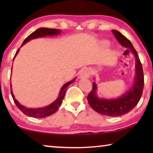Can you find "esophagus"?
Masks as SVG:
<instances>
[{
	"label": "esophagus",
	"mask_w": 153,
	"mask_h": 153,
	"mask_svg": "<svg viewBox=\"0 0 153 153\" xmlns=\"http://www.w3.org/2000/svg\"><path fill=\"white\" fill-rule=\"evenodd\" d=\"M90 75V71L88 69L84 68L82 69L81 71H80L79 75V78L83 79V78H87Z\"/></svg>",
	"instance_id": "obj_1"
}]
</instances>
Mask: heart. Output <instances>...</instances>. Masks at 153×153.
Listing matches in <instances>:
<instances>
[{"label": "heart", "instance_id": "obj_1", "mask_svg": "<svg viewBox=\"0 0 153 153\" xmlns=\"http://www.w3.org/2000/svg\"><path fill=\"white\" fill-rule=\"evenodd\" d=\"M103 45H104V46H108V45H109V43L107 42V41H105V42H103Z\"/></svg>", "mask_w": 153, "mask_h": 153}]
</instances>
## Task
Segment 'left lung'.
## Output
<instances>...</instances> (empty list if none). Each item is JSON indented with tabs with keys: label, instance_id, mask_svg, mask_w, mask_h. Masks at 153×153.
I'll list each match as a JSON object with an SVG mask.
<instances>
[{
	"label": "left lung",
	"instance_id": "obj_1",
	"mask_svg": "<svg viewBox=\"0 0 153 153\" xmlns=\"http://www.w3.org/2000/svg\"><path fill=\"white\" fill-rule=\"evenodd\" d=\"M111 31L121 45L131 50L135 56L136 74L134 84L120 97L107 99L98 97L97 85L93 82L92 90L88 95L87 99L90 107L97 113L108 117H120L131 111L138 103L143 91L144 74L138 55L132 44L120 32L115 30Z\"/></svg>",
	"mask_w": 153,
	"mask_h": 153
}]
</instances>
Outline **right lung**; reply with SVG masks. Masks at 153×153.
Returning <instances> with one entry per match:
<instances>
[{
  "mask_svg": "<svg viewBox=\"0 0 153 153\" xmlns=\"http://www.w3.org/2000/svg\"><path fill=\"white\" fill-rule=\"evenodd\" d=\"M61 30H56V29H51V28H46V27H40L38 28V30L34 31L33 33H31L30 36H28L27 37L25 38L24 42L22 43V46H24L25 43H27L32 39H35V38H42V37H45V36H56L59 35V33H61ZM20 47V48H21ZM20 48L18 49L16 53H15V56L13 58V61L15 58V56L19 53ZM12 71V69H11ZM75 79H76V77L74 79L71 80L68 82H67L66 84H65L62 88H61L60 92H59V97L56 99L54 101L53 103H51V105H48L46 107H44L42 108H27L25 107V106L21 105L20 103L17 101L16 98H15L13 93L12 90V87L11 84V92L12 97L13 98V100L15 103V105H17V107L19 108V109L24 113L25 115H26L29 117H34V118H44L46 117H48V116H50L52 114L55 113L56 111L58 110V108L60 107V106L62 104V102H63V100L65 97V92L67 90V86H69L71 83H73Z\"/></svg>",
  "mask_w": 153,
  "mask_h": 153,
  "instance_id": "right-lung-1",
  "label": "right lung"
}]
</instances>
